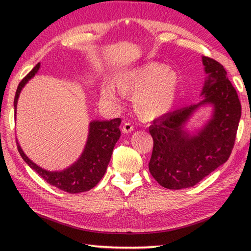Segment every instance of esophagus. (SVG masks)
I'll use <instances>...</instances> for the list:
<instances>
[{
	"instance_id": "esophagus-1",
	"label": "esophagus",
	"mask_w": 251,
	"mask_h": 251,
	"mask_svg": "<svg viewBox=\"0 0 251 251\" xmlns=\"http://www.w3.org/2000/svg\"><path fill=\"white\" fill-rule=\"evenodd\" d=\"M133 129H134V126L131 123L125 122L124 124H123V127H122L123 133H130V131H133Z\"/></svg>"
}]
</instances>
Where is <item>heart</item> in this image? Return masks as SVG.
Instances as JSON below:
<instances>
[{"label": "heart", "mask_w": 251, "mask_h": 251, "mask_svg": "<svg viewBox=\"0 0 251 251\" xmlns=\"http://www.w3.org/2000/svg\"><path fill=\"white\" fill-rule=\"evenodd\" d=\"M115 83L123 95H135V110L144 120H154L171 110L179 88L176 72L154 62L122 72ZM100 95L103 100L113 103L118 100L117 93L112 86L101 88Z\"/></svg>", "instance_id": "obj_1"}]
</instances>
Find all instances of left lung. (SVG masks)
<instances>
[{
    "label": "left lung",
    "mask_w": 251,
    "mask_h": 251,
    "mask_svg": "<svg viewBox=\"0 0 251 251\" xmlns=\"http://www.w3.org/2000/svg\"><path fill=\"white\" fill-rule=\"evenodd\" d=\"M207 79L203 100L154 121L150 133L154 139L148 164L151 176L168 189L193 187L226 163L235 145L241 116L238 94L219 62L202 56ZM212 103L213 118L199 134L189 135L183 126L199 105Z\"/></svg>",
    "instance_id": "obj_1"
}]
</instances>
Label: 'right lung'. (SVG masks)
Here are the masks:
<instances>
[{"mask_svg": "<svg viewBox=\"0 0 251 251\" xmlns=\"http://www.w3.org/2000/svg\"><path fill=\"white\" fill-rule=\"evenodd\" d=\"M40 69V63L21 80L14 97V108L23 86L32 78ZM121 118H114L112 121H94L90 124V133L82 156L73 164V166L63 172H48L42 169L28 159L22 148L18 144V151L22 158L29 167L34 169L43 179L56 188L70 194L87 192L99 184L107 169L112 157L114 146L121 137L120 124Z\"/></svg>", "mask_w": 251, "mask_h": 251, "instance_id": "right-lung-1", "label": "right lung"}]
</instances>
